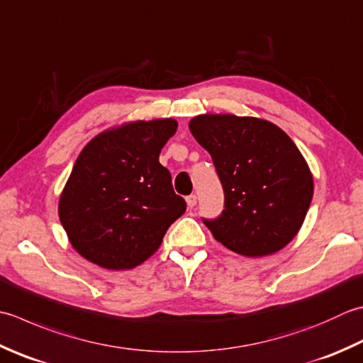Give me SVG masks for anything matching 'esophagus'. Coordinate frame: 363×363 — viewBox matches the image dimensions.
Wrapping results in <instances>:
<instances>
[{"mask_svg":"<svg viewBox=\"0 0 363 363\" xmlns=\"http://www.w3.org/2000/svg\"><path fill=\"white\" fill-rule=\"evenodd\" d=\"M186 201H187L189 208H195V204H196V195H189V196L186 198Z\"/></svg>","mask_w":363,"mask_h":363,"instance_id":"obj_1","label":"esophagus"}]
</instances>
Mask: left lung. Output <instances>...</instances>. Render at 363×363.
I'll use <instances>...</instances> for the list:
<instances>
[{"mask_svg":"<svg viewBox=\"0 0 363 363\" xmlns=\"http://www.w3.org/2000/svg\"><path fill=\"white\" fill-rule=\"evenodd\" d=\"M189 129L211 154L225 191L222 216L203 220L212 236L248 258L286 247L313 198V176L294 141L252 116L200 115Z\"/></svg>","mask_w":363,"mask_h":363,"instance_id":"left-lung-1","label":"left lung"}]
</instances>
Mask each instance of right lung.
Listing matches in <instances>:
<instances>
[{
	"instance_id": "add662e5",
	"label": "right lung",
	"mask_w": 363,
	"mask_h": 363,
	"mask_svg": "<svg viewBox=\"0 0 363 363\" xmlns=\"http://www.w3.org/2000/svg\"><path fill=\"white\" fill-rule=\"evenodd\" d=\"M176 129L173 118L132 121L101 132L82 149L58 214L84 259L111 271L137 267L186 212L172 174L159 162Z\"/></svg>"
}]
</instances>
